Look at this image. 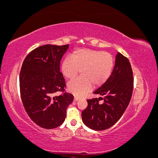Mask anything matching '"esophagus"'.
Returning <instances> with one entry per match:
<instances>
[{"label": "esophagus", "instance_id": "34e87169", "mask_svg": "<svg viewBox=\"0 0 158 158\" xmlns=\"http://www.w3.org/2000/svg\"><path fill=\"white\" fill-rule=\"evenodd\" d=\"M79 99H80V98L78 96H76V95H74V102H77Z\"/></svg>", "mask_w": 158, "mask_h": 158}]
</instances>
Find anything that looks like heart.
Segmentation results:
<instances>
[{
  "label": "heart",
  "mask_w": 158,
  "mask_h": 158,
  "mask_svg": "<svg viewBox=\"0 0 158 158\" xmlns=\"http://www.w3.org/2000/svg\"><path fill=\"white\" fill-rule=\"evenodd\" d=\"M114 66L113 56L109 52L92 49H77L63 60L62 73L72 79L82 71V77L70 81L68 89L76 95H83L92 88L106 83L111 76Z\"/></svg>",
  "instance_id": "1"
}]
</instances>
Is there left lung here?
<instances>
[{"label": "left lung", "mask_w": 158, "mask_h": 158, "mask_svg": "<svg viewBox=\"0 0 158 158\" xmlns=\"http://www.w3.org/2000/svg\"><path fill=\"white\" fill-rule=\"evenodd\" d=\"M133 85V73L130 62L118 52L110 78L94 92L102 95L103 98L87 99L88 107L82 112L84 125L95 131H103L114 125L128 106ZM100 98L104 100L102 104L98 103Z\"/></svg>", "instance_id": "obj_1"}]
</instances>
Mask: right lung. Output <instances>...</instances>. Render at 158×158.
<instances>
[{
  "label": "right lung",
  "instance_id": "1",
  "mask_svg": "<svg viewBox=\"0 0 158 158\" xmlns=\"http://www.w3.org/2000/svg\"><path fill=\"white\" fill-rule=\"evenodd\" d=\"M69 45H45L27 55L20 73L22 101L31 120L40 127L51 129L65 120L66 109L73 102V94L64 92L63 75L60 62ZM57 91L64 94L59 97Z\"/></svg>",
  "mask_w": 158,
  "mask_h": 158
}]
</instances>
